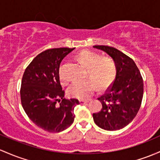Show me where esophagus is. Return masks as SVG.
I'll use <instances>...</instances> for the list:
<instances>
[{"label":"esophagus","instance_id":"obj_1","mask_svg":"<svg viewBox=\"0 0 160 160\" xmlns=\"http://www.w3.org/2000/svg\"><path fill=\"white\" fill-rule=\"evenodd\" d=\"M89 101H87V100H80V103L81 105H84V104H87V102H88Z\"/></svg>","mask_w":160,"mask_h":160}]
</instances>
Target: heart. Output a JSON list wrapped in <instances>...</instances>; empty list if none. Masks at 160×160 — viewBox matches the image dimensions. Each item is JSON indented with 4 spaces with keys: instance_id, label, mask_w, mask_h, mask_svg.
I'll return each instance as SVG.
<instances>
[{
    "instance_id": "b5f03b06",
    "label": "heart",
    "mask_w": 160,
    "mask_h": 160,
    "mask_svg": "<svg viewBox=\"0 0 160 160\" xmlns=\"http://www.w3.org/2000/svg\"><path fill=\"white\" fill-rule=\"evenodd\" d=\"M77 60L87 68V74L91 79L75 81L68 89L70 96L78 99H88L96 90V85L100 89L106 88L113 81L116 68L113 61L109 58H101V55L90 50H83L76 56ZM61 83L66 84L68 79L64 76L61 68L59 71Z\"/></svg>"
}]
</instances>
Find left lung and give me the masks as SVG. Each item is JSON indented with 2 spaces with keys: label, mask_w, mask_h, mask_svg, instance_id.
I'll return each instance as SVG.
<instances>
[{
  "label": "left lung",
  "mask_w": 160,
  "mask_h": 160,
  "mask_svg": "<svg viewBox=\"0 0 160 160\" xmlns=\"http://www.w3.org/2000/svg\"><path fill=\"white\" fill-rule=\"evenodd\" d=\"M113 59L115 79L106 93L99 97L101 111L94 113V122L100 128L116 131L127 126L138 114L143 94V82L134 61L118 49L106 45H94Z\"/></svg>",
  "instance_id": "1"
}]
</instances>
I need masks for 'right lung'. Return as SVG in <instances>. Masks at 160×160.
I'll return each instance as SVG.
<instances>
[{
  "mask_svg": "<svg viewBox=\"0 0 160 160\" xmlns=\"http://www.w3.org/2000/svg\"><path fill=\"white\" fill-rule=\"evenodd\" d=\"M73 48H52L38 54L23 73L21 83V103L31 121L40 128L58 133L68 128L74 121L76 99H64L59 68L64 57ZM62 100V102L60 100ZM61 102L59 106L57 101Z\"/></svg>",
  "mask_w": 160,
  "mask_h": 160,
  "instance_id": "right-lung-1",
  "label": "right lung"
}]
</instances>
